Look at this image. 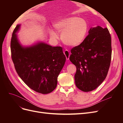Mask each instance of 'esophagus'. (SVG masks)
I'll return each instance as SVG.
<instances>
[{"label": "esophagus", "instance_id": "obj_1", "mask_svg": "<svg viewBox=\"0 0 123 123\" xmlns=\"http://www.w3.org/2000/svg\"><path fill=\"white\" fill-rule=\"evenodd\" d=\"M64 53L66 56V57L67 60H68L70 57V53H69V51L68 50H66L64 52Z\"/></svg>", "mask_w": 123, "mask_h": 123}]
</instances>
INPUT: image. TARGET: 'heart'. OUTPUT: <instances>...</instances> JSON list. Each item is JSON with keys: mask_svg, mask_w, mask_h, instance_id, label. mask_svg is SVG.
Listing matches in <instances>:
<instances>
[{"mask_svg": "<svg viewBox=\"0 0 123 123\" xmlns=\"http://www.w3.org/2000/svg\"><path fill=\"white\" fill-rule=\"evenodd\" d=\"M57 30L62 32V39L65 44L71 46L79 45L84 39L88 30V25L84 19L77 17H70L58 21L55 25ZM51 35L56 39L58 35L51 31Z\"/></svg>", "mask_w": 123, "mask_h": 123, "instance_id": "b5f03b06", "label": "heart"}]
</instances>
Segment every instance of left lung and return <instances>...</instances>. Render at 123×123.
Segmentation results:
<instances>
[{
  "mask_svg": "<svg viewBox=\"0 0 123 123\" xmlns=\"http://www.w3.org/2000/svg\"><path fill=\"white\" fill-rule=\"evenodd\" d=\"M70 61L76 66V86L84 92L94 90L105 80L111 59V38L108 29L91 28L80 45L71 50Z\"/></svg>",
  "mask_w": 123,
  "mask_h": 123,
  "instance_id": "1",
  "label": "left lung"
}]
</instances>
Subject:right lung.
Here are the masks:
<instances>
[{
    "mask_svg": "<svg viewBox=\"0 0 123 123\" xmlns=\"http://www.w3.org/2000/svg\"><path fill=\"white\" fill-rule=\"evenodd\" d=\"M14 29L11 40V57L18 75L28 86L42 94L52 92L57 86V77L64 67L66 56L61 47H52L39 43L23 47Z\"/></svg>",
    "mask_w": 123,
    "mask_h": 123,
    "instance_id": "add662e5",
    "label": "right lung"
}]
</instances>
